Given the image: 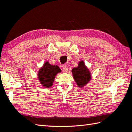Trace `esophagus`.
Masks as SVG:
<instances>
[{"label":"esophagus","mask_w":132,"mask_h":132,"mask_svg":"<svg viewBox=\"0 0 132 132\" xmlns=\"http://www.w3.org/2000/svg\"><path fill=\"white\" fill-rule=\"evenodd\" d=\"M63 71L64 72H68V71H69V68L66 65H64L63 66Z\"/></svg>","instance_id":"obj_1"}]
</instances>
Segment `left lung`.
<instances>
[{
	"label": "left lung",
	"mask_w": 132,
	"mask_h": 132,
	"mask_svg": "<svg viewBox=\"0 0 132 132\" xmlns=\"http://www.w3.org/2000/svg\"><path fill=\"white\" fill-rule=\"evenodd\" d=\"M71 72L75 82L80 88L84 87L91 79V72L83 61H79L78 67L72 69Z\"/></svg>",
	"instance_id": "obj_1"
}]
</instances>
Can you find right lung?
<instances>
[{"label":"right lung","mask_w":132,"mask_h":132,"mask_svg":"<svg viewBox=\"0 0 132 132\" xmlns=\"http://www.w3.org/2000/svg\"><path fill=\"white\" fill-rule=\"evenodd\" d=\"M61 72L58 66L53 65L46 61L38 71V80L44 88H49L53 86L56 75Z\"/></svg>","instance_id":"right-lung-1"}]
</instances>
